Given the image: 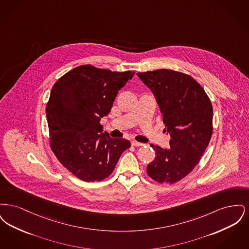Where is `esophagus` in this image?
I'll return each instance as SVG.
<instances>
[{"label":"esophagus","instance_id":"1","mask_svg":"<svg viewBox=\"0 0 249 249\" xmlns=\"http://www.w3.org/2000/svg\"><path fill=\"white\" fill-rule=\"evenodd\" d=\"M131 144H132L133 146H141V145H142L143 143H142V142H137V141H131Z\"/></svg>","mask_w":249,"mask_h":249}]
</instances>
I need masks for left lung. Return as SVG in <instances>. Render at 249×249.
I'll return each mask as SVG.
<instances>
[{
    "label": "left lung",
    "instance_id": "obj_1",
    "mask_svg": "<svg viewBox=\"0 0 249 249\" xmlns=\"http://www.w3.org/2000/svg\"><path fill=\"white\" fill-rule=\"evenodd\" d=\"M137 75L155 95L164 131L171 136L169 148L151 144L157 156L146 172L159 183H176L197 165L210 142L212 104L200 84L186 73L160 69Z\"/></svg>",
    "mask_w": 249,
    "mask_h": 249
}]
</instances>
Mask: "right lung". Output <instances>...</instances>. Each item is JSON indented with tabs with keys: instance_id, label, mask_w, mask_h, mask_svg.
Instances as JSON below:
<instances>
[{
	"instance_id": "right-lung-1",
	"label": "right lung",
	"mask_w": 249,
	"mask_h": 249,
	"mask_svg": "<svg viewBox=\"0 0 249 249\" xmlns=\"http://www.w3.org/2000/svg\"><path fill=\"white\" fill-rule=\"evenodd\" d=\"M134 71H111L81 65L53 86L46 113L50 146L59 162L86 182L108 178L129 140L111 138L100 120L111 111L119 89Z\"/></svg>"
}]
</instances>
